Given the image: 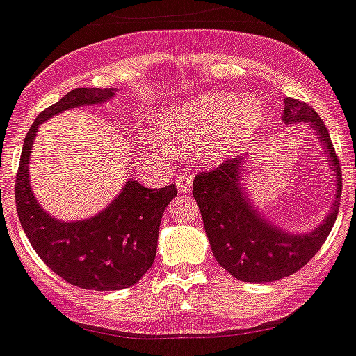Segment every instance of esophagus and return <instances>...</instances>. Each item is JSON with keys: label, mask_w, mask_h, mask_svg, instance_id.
Segmentation results:
<instances>
[{"label": "esophagus", "mask_w": 356, "mask_h": 356, "mask_svg": "<svg viewBox=\"0 0 356 356\" xmlns=\"http://www.w3.org/2000/svg\"><path fill=\"white\" fill-rule=\"evenodd\" d=\"M191 184H193V177L189 172H184V174L177 175L175 179V186H177L179 193H188L189 189H191Z\"/></svg>", "instance_id": "esophagus-1"}]
</instances>
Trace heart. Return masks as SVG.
<instances>
[{
	"label": "heart",
	"mask_w": 356,
	"mask_h": 356,
	"mask_svg": "<svg viewBox=\"0 0 356 356\" xmlns=\"http://www.w3.org/2000/svg\"><path fill=\"white\" fill-rule=\"evenodd\" d=\"M264 118V103L257 96L209 92L158 112L152 118V138L170 149L195 147L214 140L209 154L225 158L253 137Z\"/></svg>",
	"instance_id": "heart-1"
}]
</instances>
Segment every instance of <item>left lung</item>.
I'll return each instance as SVG.
<instances>
[{"label": "left lung", "instance_id": "left-lung-1", "mask_svg": "<svg viewBox=\"0 0 356 356\" xmlns=\"http://www.w3.org/2000/svg\"><path fill=\"white\" fill-rule=\"evenodd\" d=\"M283 121L311 126L335 174L334 204L316 228L305 234L284 230L258 211L244 188L251 161L248 154L235 156L212 172H202L193 181V197L212 254L228 274L245 283H270L300 270L327 241L339 212L343 177L327 126L307 103L293 98L284 99Z\"/></svg>", "mask_w": 356, "mask_h": 356}]
</instances>
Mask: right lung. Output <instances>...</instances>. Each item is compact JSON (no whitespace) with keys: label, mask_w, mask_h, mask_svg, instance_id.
<instances>
[{"label":"right lung","mask_w":356,"mask_h":356,"mask_svg":"<svg viewBox=\"0 0 356 356\" xmlns=\"http://www.w3.org/2000/svg\"><path fill=\"white\" fill-rule=\"evenodd\" d=\"M114 95V88H79L45 108L26 135L15 181L19 221L36 254L66 283L84 290L114 291L138 283L156 258L163 212L177 197L175 184L147 189L128 179L107 207L81 221H61L36 202L29 159L40 124L65 111L108 102Z\"/></svg>","instance_id":"1"}]
</instances>
